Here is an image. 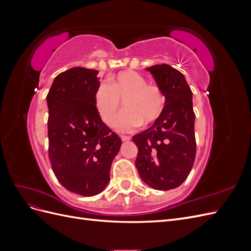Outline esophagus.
<instances>
[{
  "label": "esophagus",
  "instance_id": "esophagus-1",
  "mask_svg": "<svg viewBox=\"0 0 251 251\" xmlns=\"http://www.w3.org/2000/svg\"><path fill=\"white\" fill-rule=\"evenodd\" d=\"M121 140L128 141V140H131V137H128V136H121Z\"/></svg>",
  "mask_w": 251,
  "mask_h": 251
}]
</instances>
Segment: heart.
I'll return each instance as SVG.
<instances>
[{
	"label": "heart",
	"instance_id": "b5f03b06",
	"mask_svg": "<svg viewBox=\"0 0 251 251\" xmlns=\"http://www.w3.org/2000/svg\"><path fill=\"white\" fill-rule=\"evenodd\" d=\"M125 101L126 111L119 116L117 128L131 132L142 121L153 124L165 110L166 96L155 83H148L138 72L127 70L111 75L108 83L101 82L94 92V102L103 123L112 126Z\"/></svg>",
	"mask_w": 251,
	"mask_h": 251
}]
</instances>
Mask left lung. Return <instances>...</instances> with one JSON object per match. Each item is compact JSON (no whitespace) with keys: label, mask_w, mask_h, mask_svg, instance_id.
I'll return each instance as SVG.
<instances>
[{"label":"left lung","mask_w":251,"mask_h":251,"mask_svg":"<svg viewBox=\"0 0 251 251\" xmlns=\"http://www.w3.org/2000/svg\"><path fill=\"white\" fill-rule=\"evenodd\" d=\"M166 96L161 117L133 136L138 148L135 165L143 182L158 191L183 183L196 157L193 92L184 75L169 65L147 68Z\"/></svg>","instance_id":"obj_1"}]
</instances>
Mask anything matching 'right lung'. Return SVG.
Returning a JSON list of instances; mask_svg holds the SVG:
<instances>
[{
    "label": "right lung",
    "mask_w": 251,
    "mask_h": 251,
    "mask_svg": "<svg viewBox=\"0 0 251 251\" xmlns=\"http://www.w3.org/2000/svg\"><path fill=\"white\" fill-rule=\"evenodd\" d=\"M98 71L75 67L59 73L47 95L49 159L66 189L83 197L102 192L121 139L102 123L94 102Z\"/></svg>",
    "instance_id": "add662e5"
}]
</instances>
